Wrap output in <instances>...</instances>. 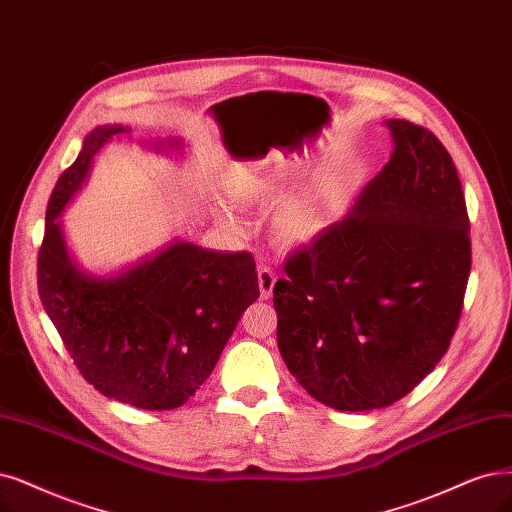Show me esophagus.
Returning <instances> with one entry per match:
<instances>
[{
	"instance_id": "esophagus-1",
	"label": "esophagus",
	"mask_w": 512,
	"mask_h": 512,
	"mask_svg": "<svg viewBox=\"0 0 512 512\" xmlns=\"http://www.w3.org/2000/svg\"><path fill=\"white\" fill-rule=\"evenodd\" d=\"M257 282H259V295L261 299H270L276 285V274L270 268H259L257 270Z\"/></svg>"
}]
</instances>
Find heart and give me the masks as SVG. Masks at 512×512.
I'll return each mask as SVG.
<instances>
[{
    "instance_id": "1",
    "label": "heart",
    "mask_w": 512,
    "mask_h": 512,
    "mask_svg": "<svg viewBox=\"0 0 512 512\" xmlns=\"http://www.w3.org/2000/svg\"><path fill=\"white\" fill-rule=\"evenodd\" d=\"M268 187H276L278 173L261 177ZM337 198V181L325 179L306 189L304 194L282 204L272 221L274 234L287 244H304L323 234L333 217V204Z\"/></svg>"
}]
</instances>
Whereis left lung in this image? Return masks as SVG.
<instances>
[{
  "mask_svg": "<svg viewBox=\"0 0 512 512\" xmlns=\"http://www.w3.org/2000/svg\"><path fill=\"white\" fill-rule=\"evenodd\" d=\"M384 126L390 162L274 287L282 361L339 411L388 407L424 380L456 333L470 274L456 164L430 130Z\"/></svg>",
  "mask_w": 512,
  "mask_h": 512,
  "instance_id": "obj_1",
  "label": "left lung"
}]
</instances>
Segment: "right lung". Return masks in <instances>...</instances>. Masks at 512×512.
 <instances>
[{"label": "right lung", "mask_w": 512, "mask_h": 512, "mask_svg": "<svg viewBox=\"0 0 512 512\" xmlns=\"http://www.w3.org/2000/svg\"><path fill=\"white\" fill-rule=\"evenodd\" d=\"M132 128L103 124L56 183L37 257V287L75 367L101 394L120 403L166 411L194 396L213 373L242 312L259 297L255 259L246 251H213L173 238L126 266L94 274L67 246L63 213L86 185L107 143ZM181 158V139L141 141Z\"/></svg>", "instance_id": "obj_1"}]
</instances>
